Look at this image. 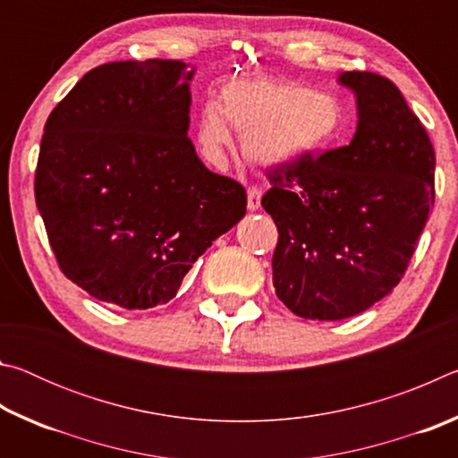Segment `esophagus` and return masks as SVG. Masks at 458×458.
I'll use <instances>...</instances> for the list:
<instances>
[{"instance_id": "34e87169", "label": "esophagus", "mask_w": 458, "mask_h": 458, "mask_svg": "<svg viewBox=\"0 0 458 458\" xmlns=\"http://www.w3.org/2000/svg\"><path fill=\"white\" fill-rule=\"evenodd\" d=\"M248 210L250 212H257L259 208H260V198H262V190H259V188H248Z\"/></svg>"}]
</instances>
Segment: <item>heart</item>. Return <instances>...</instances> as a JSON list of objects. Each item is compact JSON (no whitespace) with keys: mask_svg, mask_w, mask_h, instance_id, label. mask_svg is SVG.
Masks as SVG:
<instances>
[{"mask_svg":"<svg viewBox=\"0 0 458 458\" xmlns=\"http://www.w3.org/2000/svg\"><path fill=\"white\" fill-rule=\"evenodd\" d=\"M226 122L244 139L250 157L278 165L335 145L345 127V108L335 92L303 82L236 79L220 89L218 103L201 106L198 143L210 157L230 145Z\"/></svg>","mask_w":458,"mask_h":458,"instance_id":"1","label":"heart"}]
</instances>
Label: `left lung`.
<instances>
[{
	"label": "left lung",
	"mask_w": 458,
	"mask_h": 458,
	"mask_svg": "<svg viewBox=\"0 0 458 458\" xmlns=\"http://www.w3.org/2000/svg\"><path fill=\"white\" fill-rule=\"evenodd\" d=\"M358 98L350 145L268 169L276 297L303 319L366 311L404 276L434 206V149L396 84L344 72Z\"/></svg>",
	"instance_id": "left-lung-1"
}]
</instances>
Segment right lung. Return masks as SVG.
Instances as JSON below:
<instances>
[{
	"mask_svg": "<svg viewBox=\"0 0 458 458\" xmlns=\"http://www.w3.org/2000/svg\"><path fill=\"white\" fill-rule=\"evenodd\" d=\"M191 76L182 60L108 62L46 121L38 212L62 273L105 303H169L246 214L242 185L212 174L188 137Z\"/></svg>",
	"mask_w": 458,
	"mask_h": 458,
	"instance_id": "1",
	"label": "right lung"
}]
</instances>
